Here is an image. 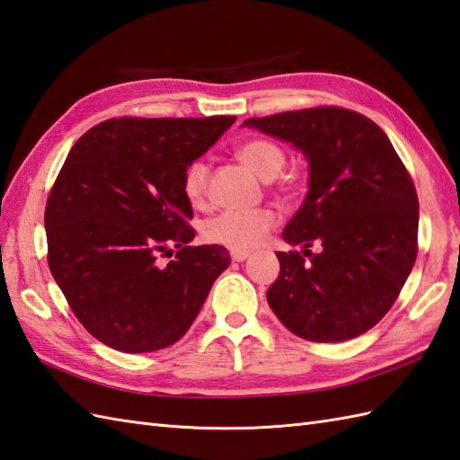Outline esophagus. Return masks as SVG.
Listing matches in <instances>:
<instances>
[{"mask_svg":"<svg viewBox=\"0 0 460 460\" xmlns=\"http://www.w3.org/2000/svg\"><path fill=\"white\" fill-rule=\"evenodd\" d=\"M248 256H250L248 250H230V258L234 261H243Z\"/></svg>","mask_w":460,"mask_h":460,"instance_id":"obj_1","label":"esophagus"}]
</instances>
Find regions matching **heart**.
Instances as JSON below:
<instances>
[{
	"mask_svg": "<svg viewBox=\"0 0 460 460\" xmlns=\"http://www.w3.org/2000/svg\"><path fill=\"white\" fill-rule=\"evenodd\" d=\"M236 157L252 172L263 181H271L279 175L285 165V151L271 139L253 137L243 141L236 149ZM208 189V165L202 159L192 161L182 172V192L192 207H200L207 199ZM278 224V217L270 208H258L248 212L226 210L202 224V236L212 243L232 250L256 248Z\"/></svg>",
	"mask_w": 460,
	"mask_h": 460,
	"instance_id": "b5f03b06",
	"label": "heart"
}]
</instances>
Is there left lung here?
<instances>
[{"label": "left lung", "mask_w": 460, "mask_h": 460, "mask_svg": "<svg viewBox=\"0 0 460 460\" xmlns=\"http://www.w3.org/2000/svg\"><path fill=\"white\" fill-rule=\"evenodd\" d=\"M243 126L309 159V192L283 230L271 311L313 342L354 339L392 309L417 258L420 200L382 128L358 111L319 106L250 118ZM319 245L321 252L308 248Z\"/></svg>", "instance_id": "obj_1"}]
</instances>
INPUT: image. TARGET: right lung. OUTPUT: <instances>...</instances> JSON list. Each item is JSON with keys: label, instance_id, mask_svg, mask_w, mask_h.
<instances>
[{"label": "right lung", "instance_id": "1", "mask_svg": "<svg viewBox=\"0 0 460 460\" xmlns=\"http://www.w3.org/2000/svg\"><path fill=\"white\" fill-rule=\"evenodd\" d=\"M234 119L114 118L70 149L47 199V260L100 342L129 354L175 344L230 265L226 248L189 246L182 172Z\"/></svg>", "mask_w": 460, "mask_h": 460}]
</instances>
